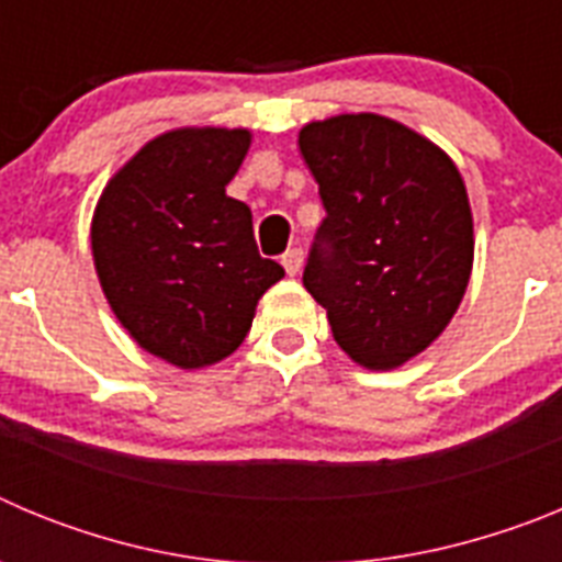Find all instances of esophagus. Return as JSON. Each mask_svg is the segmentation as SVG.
<instances>
[{"label": "esophagus", "mask_w": 562, "mask_h": 562, "mask_svg": "<svg viewBox=\"0 0 562 562\" xmlns=\"http://www.w3.org/2000/svg\"><path fill=\"white\" fill-rule=\"evenodd\" d=\"M281 265H284L286 276H297V272H301V267H304V250H301V247H292V250H286L284 256H281Z\"/></svg>", "instance_id": "obj_1"}]
</instances>
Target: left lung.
I'll return each mask as SVG.
<instances>
[{"instance_id":"left-lung-1","label":"left lung","mask_w":562,"mask_h":562,"mask_svg":"<svg viewBox=\"0 0 562 562\" xmlns=\"http://www.w3.org/2000/svg\"><path fill=\"white\" fill-rule=\"evenodd\" d=\"M326 207L304 286L357 366L400 369L448 329L473 272V213L436 143L374 112L297 132Z\"/></svg>"}]
</instances>
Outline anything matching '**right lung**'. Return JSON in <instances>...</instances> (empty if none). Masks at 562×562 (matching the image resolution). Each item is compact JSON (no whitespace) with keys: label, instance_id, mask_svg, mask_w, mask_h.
Instances as JSON below:
<instances>
[{"label":"right lung","instance_id":"right-lung-1","mask_svg":"<svg viewBox=\"0 0 562 562\" xmlns=\"http://www.w3.org/2000/svg\"><path fill=\"white\" fill-rule=\"evenodd\" d=\"M247 128L186 126L148 140L103 188L92 258L123 329L177 369H205L241 346L258 297L284 267L258 256L252 213L227 196Z\"/></svg>","mask_w":562,"mask_h":562}]
</instances>
